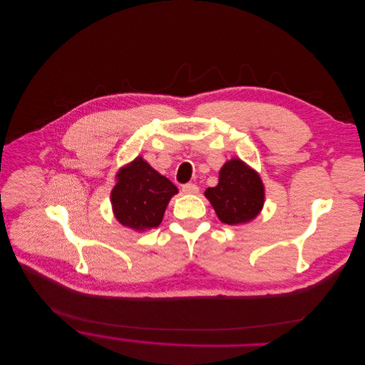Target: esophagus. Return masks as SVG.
<instances>
[{"mask_svg": "<svg viewBox=\"0 0 365 365\" xmlns=\"http://www.w3.org/2000/svg\"><path fill=\"white\" fill-rule=\"evenodd\" d=\"M200 190H198V187L195 185V184H185L184 187H182V192L184 194H197Z\"/></svg>", "mask_w": 365, "mask_h": 365, "instance_id": "1", "label": "esophagus"}]
</instances>
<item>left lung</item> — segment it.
<instances>
[{"label":"left lung","instance_id":"1","mask_svg":"<svg viewBox=\"0 0 365 365\" xmlns=\"http://www.w3.org/2000/svg\"><path fill=\"white\" fill-rule=\"evenodd\" d=\"M218 220L229 226L247 225L260 214L264 185L256 170L240 158L229 160L218 173V184L204 191Z\"/></svg>","mask_w":365,"mask_h":365}]
</instances>
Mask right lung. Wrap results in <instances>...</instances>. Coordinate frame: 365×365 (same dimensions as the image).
Returning a JSON list of instances; mask_svg holds the SVG:
<instances>
[{
    "mask_svg": "<svg viewBox=\"0 0 365 365\" xmlns=\"http://www.w3.org/2000/svg\"><path fill=\"white\" fill-rule=\"evenodd\" d=\"M178 188L140 155L120 167L110 192L112 211L116 220L138 233L161 225L170 200Z\"/></svg>",
    "mask_w": 365,
    "mask_h": 365,
    "instance_id": "1",
    "label": "right lung"
}]
</instances>
